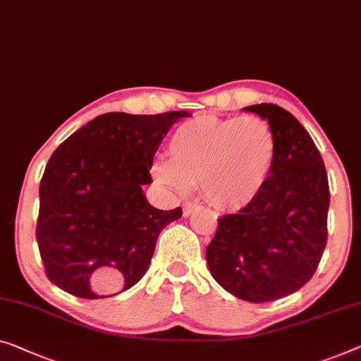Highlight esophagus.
Listing matches in <instances>:
<instances>
[{"label": "esophagus", "mask_w": 361, "mask_h": 361, "mask_svg": "<svg viewBox=\"0 0 361 361\" xmlns=\"http://www.w3.org/2000/svg\"><path fill=\"white\" fill-rule=\"evenodd\" d=\"M199 206L197 204H192V202H186L185 206H183V215H185V217H188V215H191L192 212L196 211Z\"/></svg>", "instance_id": "esophagus-1"}]
</instances>
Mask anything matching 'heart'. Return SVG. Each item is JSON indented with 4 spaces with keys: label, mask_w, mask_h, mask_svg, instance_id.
<instances>
[{
    "label": "heart",
    "mask_w": 361,
    "mask_h": 361,
    "mask_svg": "<svg viewBox=\"0 0 361 361\" xmlns=\"http://www.w3.org/2000/svg\"><path fill=\"white\" fill-rule=\"evenodd\" d=\"M170 160L150 166L152 178L185 196L199 185L217 209L236 211L255 202L271 180L277 139L261 116H196L175 129L169 142Z\"/></svg>",
    "instance_id": "heart-1"
}]
</instances>
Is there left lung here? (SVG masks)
<instances>
[{
	"label": "left lung",
	"mask_w": 361,
	"mask_h": 361,
	"mask_svg": "<svg viewBox=\"0 0 361 361\" xmlns=\"http://www.w3.org/2000/svg\"><path fill=\"white\" fill-rule=\"evenodd\" d=\"M243 110L271 125L276 165L255 202L219 219L206 257L227 292L264 303L297 292L318 269L327 241L329 181L318 147L292 113L274 104Z\"/></svg>",
	"instance_id": "left-lung-1"
}]
</instances>
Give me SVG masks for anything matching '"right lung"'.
I'll return each mask as SVG.
<instances>
[{"instance_id":"right-lung-1","label":"right lung","mask_w":361,"mask_h":361,"mask_svg":"<svg viewBox=\"0 0 361 361\" xmlns=\"http://www.w3.org/2000/svg\"><path fill=\"white\" fill-rule=\"evenodd\" d=\"M188 111L105 113L61 142L43 171L37 243L47 277L79 298H109L146 274L181 207L150 206L142 186L165 134Z\"/></svg>"}]
</instances>
